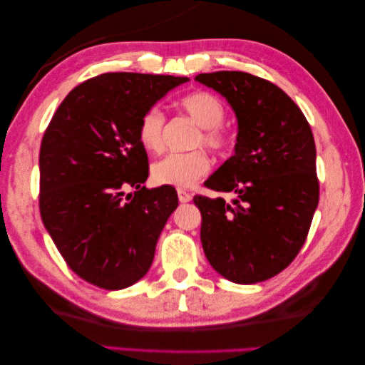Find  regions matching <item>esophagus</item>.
<instances>
[{
  "label": "esophagus",
  "instance_id": "1",
  "mask_svg": "<svg viewBox=\"0 0 365 365\" xmlns=\"http://www.w3.org/2000/svg\"><path fill=\"white\" fill-rule=\"evenodd\" d=\"M177 196H178V200H180V202H190V200L192 199V196H191V192H188L187 190H183V188H178L177 190Z\"/></svg>",
  "mask_w": 365,
  "mask_h": 365
}]
</instances>
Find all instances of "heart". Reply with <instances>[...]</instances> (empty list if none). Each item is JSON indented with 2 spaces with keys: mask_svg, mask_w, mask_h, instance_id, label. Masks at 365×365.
Instances as JSON below:
<instances>
[{
  "mask_svg": "<svg viewBox=\"0 0 365 365\" xmlns=\"http://www.w3.org/2000/svg\"><path fill=\"white\" fill-rule=\"evenodd\" d=\"M178 110L199 127V133L192 139V147L204 145L216 155H224L234 147V135L224 125L226 106L212 92H191L178 100ZM166 115L160 108H149L139 119L138 139L147 152H160L163 149ZM210 158L200 150L174 152L153 163L152 178L158 185L170 187H191L210 170Z\"/></svg>",
  "mask_w": 365,
  "mask_h": 365,
  "instance_id": "b5f03b06",
  "label": "heart"
}]
</instances>
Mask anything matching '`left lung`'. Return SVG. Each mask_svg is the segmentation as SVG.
Here are the masks:
<instances>
[{"mask_svg": "<svg viewBox=\"0 0 365 365\" xmlns=\"http://www.w3.org/2000/svg\"><path fill=\"white\" fill-rule=\"evenodd\" d=\"M196 81L227 98L238 119L235 153L205 182L235 199L195 196L200 242L210 265L237 284L281 273L304 245L320 183L311 125L268 80L246 72L200 73Z\"/></svg>", "mask_w": 365, "mask_h": 365, "instance_id": "obj_1", "label": "left lung"}]
</instances>
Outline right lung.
Listing matches in <instances>:
<instances>
[{"label":"right lung","mask_w":365,"mask_h":365,"mask_svg":"<svg viewBox=\"0 0 365 365\" xmlns=\"http://www.w3.org/2000/svg\"><path fill=\"white\" fill-rule=\"evenodd\" d=\"M187 76L114 72L73 88L46 127L38 210L75 274L120 290L149 271L177 205L173 187L147 190L149 158L138 139L141 115ZM135 187L133 195L125 190Z\"/></svg>","instance_id":"1"}]
</instances>
